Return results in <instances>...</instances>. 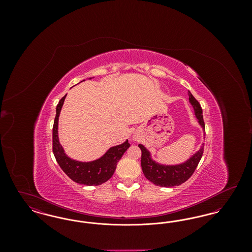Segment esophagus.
Masks as SVG:
<instances>
[{
    "label": "esophagus",
    "mask_w": 252,
    "mask_h": 252,
    "mask_svg": "<svg viewBox=\"0 0 252 252\" xmlns=\"http://www.w3.org/2000/svg\"><path fill=\"white\" fill-rule=\"evenodd\" d=\"M133 140H137V138L134 136V137H133Z\"/></svg>",
    "instance_id": "1"
}]
</instances>
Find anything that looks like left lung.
I'll return each instance as SVG.
<instances>
[{"instance_id":"left-lung-1","label":"left lung","mask_w":252,"mask_h":252,"mask_svg":"<svg viewBox=\"0 0 252 252\" xmlns=\"http://www.w3.org/2000/svg\"><path fill=\"white\" fill-rule=\"evenodd\" d=\"M189 101L194 109L195 116L198 123L205 129V123L202 115V108L198 101L189 92ZM142 150L141 165L144 176L147 180L160 187L179 186L192 177L193 172L197 167L204 152V144L200 149L191 157L187 161L179 165H161L155 162L150 156L149 151L143 144L138 145Z\"/></svg>"}]
</instances>
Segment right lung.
Listing matches in <instances>:
<instances>
[{"mask_svg": "<svg viewBox=\"0 0 252 252\" xmlns=\"http://www.w3.org/2000/svg\"><path fill=\"white\" fill-rule=\"evenodd\" d=\"M65 97L66 95L60 99L57 106V114L53 126V153L60 168L74 182L88 186L100 185L112 177L117 162L130 146V144L128 141H126L124 144L113 146L102 158L91 162H81L68 158L60 145L58 136L59 116Z\"/></svg>", "mask_w": 252, "mask_h": 252, "instance_id": "right-lung-1", "label": "right lung"}]
</instances>
